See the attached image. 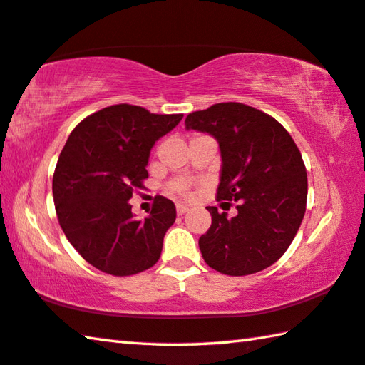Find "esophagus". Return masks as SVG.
Listing matches in <instances>:
<instances>
[{"label":"esophagus","instance_id":"1","mask_svg":"<svg viewBox=\"0 0 365 365\" xmlns=\"http://www.w3.org/2000/svg\"><path fill=\"white\" fill-rule=\"evenodd\" d=\"M188 211V206H185V205H177V214L178 215H183L185 212Z\"/></svg>","mask_w":365,"mask_h":365}]
</instances>
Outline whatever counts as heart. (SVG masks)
<instances>
[{
  "instance_id": "heart-1",
  "label": "heart",
  "mask_w": 365,
  "mask_h": 365,
  "mask_svg": "<svg viewBox=\"0 0 365 365\" xmlns=\"http://www.w3.org/2000/svg\"><path fill=\"white\" fill-rule=\"evenodd\" d=\"M169 191L172 195L188 197L191 195V182L187 180V178H175V180L169 183Z\"/></svg>"
}]
</instances>
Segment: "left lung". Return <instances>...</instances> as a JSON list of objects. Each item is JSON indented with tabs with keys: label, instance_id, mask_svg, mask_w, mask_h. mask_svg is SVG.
Here are the masks:
<instances>
[{
	"label": "left lung",
	"instance_id": "8db88e82",
	"mask_svg": "<svg viewBox=\"0 0 365 365\" xmlns=\"http://www.w3.org/2000/svg\"><path fill=\"white\" fill-rule=\"evenodd\" d=\"M185 125L219 141L217 201H235L238 211L227 217L206 207L212 224L200 238L202 259L232 277L270 267L285 255L306 212V165L292 135L272 115L243 103L195 110Z\"/></svg>",
	"mask_w": 365,
	"mask_h": 365
}]
</instances>
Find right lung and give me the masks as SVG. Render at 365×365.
I'll use <instances>...</instances> for the list:
<instances>
[{
  "mask_svg": "<svg viewBox=\"0 0 365 365\" xmlns=\"http://www.w3.org/2000/svg\"><path fill=\"white\" fill-rule=\"evenodd\" d=\"M182 117L114 104L85 117L59 154L53 175L59 225L78 255L104 274L135 275L159 261L177 217L174 202L156 196L150 215L137 220L128 200L145 188L153 145Z\"/></svg>",
  "mask_w": 365,
  "mask_h": 365,
  "instance_id": "1",
  "label": "right lung"
}]
</instances>
